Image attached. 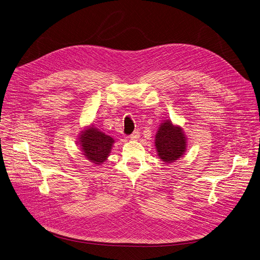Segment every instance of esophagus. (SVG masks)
<instances>
[{"mask_svg":"<svg viewBox=\"0 0 260 260\" xmlns=\"http://www.w3.org/2000/svg\"><path fill=\"white\" fill-rule=\"evenodd\" d=\"M139 137H140V133H139L138 130H137V131H134V132L130 135V138H131L132 140H137Z\"/></svg>","mask_w":260,"mask_h":260,"instance_id":"34e87169","label":"esophagus"}]
</instances>
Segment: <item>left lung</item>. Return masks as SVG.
<instances>
[{
  "label": "left lung",
  "instance_id": "8db88e82",
  "mask_svg": "<svg viewBox=\"0 0 260 260\" xmlns=\"http://www.w3.org/2000/svg\"><path fill=\"white\" fill-rule=\"evenodd\" d=\"M154 143L159 158L169 164L178 160L185 153L187 138L180 126L166 120L159 125Z\"/></svg>",
  "mask_w": 260,
  "mask_h": 260
}]
</instances>
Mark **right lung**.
<instances>
[{
	"label": "right lung",
	"instance_id": "obj_1",
	"mask_svg": "<svg viewBox=\"0 0 260 260\" xmlns=\"http://www.w3.org/2000/svg\"><path fill=\"white\" fill-rule=\"evenodd\" d=\"M79 136L80 148L89 161L100 166L107 160L115 142L111 136L106 135L93 125L86 127Z\"/></svg>",
	"mask_w": 260,
	"mask_h": 260
}]
</instances>
